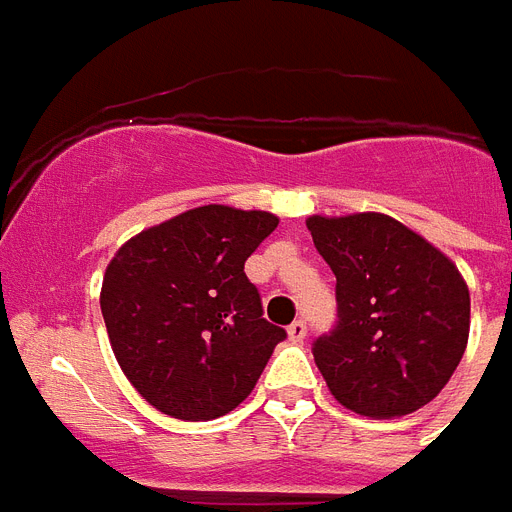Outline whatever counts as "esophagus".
I'll use <instances>...</instances> for the list:
<instances>
[{
    "label": "esophagus",
    "mask_w": 512,
    "mask_h": 512,
    "mask_svg": "<svg viewBox=\"0 0 512 512\" xmlns=\"http://www.w3.org/2000/svg\"><path fill=\"white\" fill-rule=\"evenodd\" d=\"M288 338L293 343H301L306 338V322L304 320H296L293 325L288 327Z\"/></svg>",
    "instance_id": "34e87169"
}]
</instances>
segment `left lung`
<instances>
[{
	"label": "left lung",
	"instance_id": "left-lung-1",
	"mask_svg": "<svg viewBox=\"0 0 512 512\" xmlns=\"http://www.w3.org/2000/svg\"><path fill=\"white\" fill-rule=\"evenodd\" d=\"M335 275L338 320L312 343L330 394L402 418L447 386L468 346L470 293L452 261L386 214L306 222Z\"/></svg>",
	"mask_w": 512,
	"mask_h": 512
}]
</instances>
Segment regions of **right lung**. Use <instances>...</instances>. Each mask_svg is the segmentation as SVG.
Here are the masks:
<instances>
[{
    "instance_id": "right-lung-1",
    "label": "right lung",
    "mask_w": 512,
    "mask_h": 512,
    "mask_svg": "<svg viewBox=\"0 0 512 512\" xmlns=\"http://www.w3.org/2000/svg\"><path fill=\"white\" fill-rule=\"evenodd\" d=\"M277 227L267 211L200 206L121 245L100 309L132 386L163 415L214 420L251 394L285 330L245 277Z\"/></svg>"
}]
</instances>
